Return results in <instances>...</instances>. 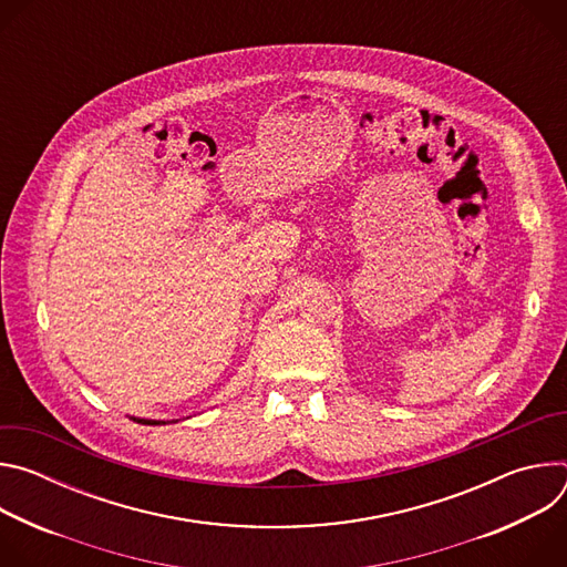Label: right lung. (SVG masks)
<instances>
[{"instance_id":"right-lung-1","label":"right lung","mask_w":567,"mask_h":567,"mask_svg":"<svg viewBox=\"0 0 567 567\" xmlns=\"http://www.w3.org/2000/svg\"><path fill=\"white\" fill-rule=\"evenodd\" d=\"M130 420H134L136 424H147V426H161V424H168V422H164V420H145V417H130ZM173 422H179V420H173Z\"/></svg>"}]
</instances>
